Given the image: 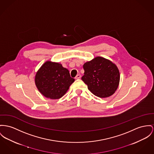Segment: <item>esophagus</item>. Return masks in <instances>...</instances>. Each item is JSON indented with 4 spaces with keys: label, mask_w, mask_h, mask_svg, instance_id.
Masks as SVG:
<instances>
[{
    "label": "esophagus",
    "mask_w": 154,
    "mask_h": 154,
    "mask_svg": "<svg viewBox=\"0 0 154 154\" xmlns=\"http://www.w3.org/2000/svg\"><path fill=\"white\" fill-rule=\"evenodd\" d=\"M81 75H80V74H78V75L76 76L75 79H80V78H81Z\"/></svg>",
    "instance_id": "esophagus-1"
}]
</instances>
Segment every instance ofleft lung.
I'll use <instances>...</instances> for the list:
<instances>
[{
    "instance_id": "1",
    "label": "left lung",
    "mask_w": 154,
    "mask_h": 154,
    "mask_svg": "<svg viewBox=\"0 0 154 154\" xmlns=\"http://www.w3.org/2000/svg\"><path fill=\"white\" fill-rule=\"evenodd\" d=\"M83 68L85 72L82 80L95 96L102 98L109 97L117 90L120 73L112 62L98 57L85 63Z\"/></svg>"
}]
</instances>
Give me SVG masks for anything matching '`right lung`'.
I'll use <instances>...</instances> for the list:
<instances>
[{
  "label": "right lung",
  "instance_id": "1",
  "mask_svg": "<svg viewBox=\"0 0 154 154\" xmlns=\"http://www.w3.org/2000/svg\"><path fill=\"white\" fill-rule=\"evenodd\" d=\"M75 79L61 63L45 62L37 72L35 83L42 94L47 98L58 99L69 89Z\"/></svg>",
  "mask_w": 154,
  "mask_h": 154
}]
</instances>
